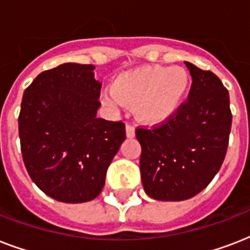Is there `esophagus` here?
<instances>
[{"mask_svg": "<svg viewBox=\"0 0 250 250\" xmlns=\"http://www.w3.org/2000/svg\"><path fill=\"white\" fill-rule=\"evenodd\" d=\"M125 136L128 137V139L135 137V128H133L132 125H125Z\"/></svg>", "mask_w": 250, "mask_h": 250, "instance_id": "esophagus-1", "label": "esophagus"}]
</instances>
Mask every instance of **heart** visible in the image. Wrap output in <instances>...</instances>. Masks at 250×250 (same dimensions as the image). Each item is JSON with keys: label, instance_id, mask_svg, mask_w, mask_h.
I'll return each instance as SVG.
<instances>
[{"label": "heart", "instance_id": "obj_1", "mask_svg": "<svg viewBox=\"0 0 250 250\" xmlns=\"http://www.w3.org/2000/svg\"><path fill=\"white\" fill-rule=\"evenodd\" d=\"M189 82V74L179 66H141L121 72L105 90L104 101L113 109L133 106L137 122L158 125L178 113Z\"/></svg>", "mask_w": 250, "mask_h": 250}]
</instances>
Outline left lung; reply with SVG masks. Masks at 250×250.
I'll list each match as a JSON object with an SVG mask.
<instances>
[{
  "label": "left lung",
  "instance_id": "obj_1",
  "mask_svg": "<svg viewBox=\"0 0 250 250\" xmlns=\"http://www.w3.org/2000/svg\"><path fill=\"white\" fill-rule=\"evenodd\" d=\"M184 63L192 76L188 101L161 127L136 129L141 182L145 193L158 201H183L205 189L229 146V90L213 72Z\"/></svg>",
  "mask_w": 250,
  "mask_h": 250
}]
</instances>
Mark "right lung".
I'll return each mask as SVG.
<instances>
[{
	"mask_svg": "<svg viewBox=\"0 0 250 250\" xmlns=\"http://www.w3.org/2000/svg\"><path fill=\"white\" fill-rule=\"evenodd\" d=\"M93 71V64H60L41 72L21 98L18 122L25 168L57 201L97 197L125 139V123L97 118L101 83Z\"/></svg>",
	"mask_w": 250,
	"mask_h": 250,
	"instance_id": "1",
	"label": "right lung"
}]
</instances>
